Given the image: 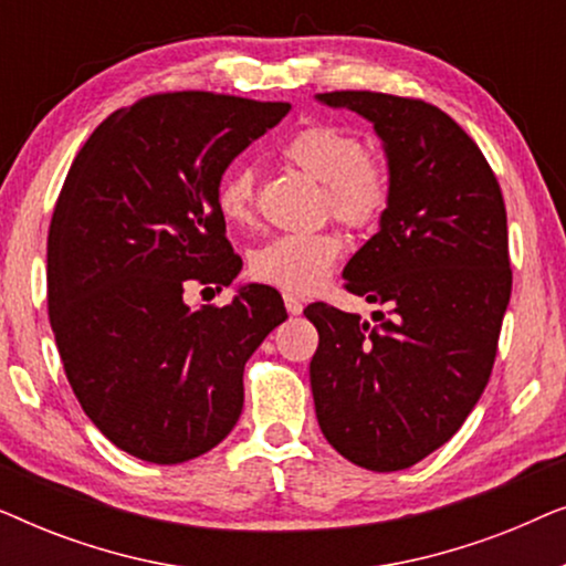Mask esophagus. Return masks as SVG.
<instances>
[{"instance_id":"34e87169","label":"esophagus","mask_w":566,"mask_h":566,"mask_svg":"<svg viewBox=\"0 0 566 566\" xmlns=\"http://www.w3.org/2000/svg\"><path fill=\"white\" fill-rule=\"evenodd\" d=\"M283 304H285V308H289L291 316H298L301 312H304V304H301V301H298L296 296H293V293H285Z\"/></svg>"}]
</instances>
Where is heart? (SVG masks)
<instances>
[{
  "mask_svg": "<svg viewBox=\"0 0 566 566\" xmlns=\"http://www.w3.org/2000/svg\"><path fill=\"white\" fill-rule=\"evenodd\" d=\"M283 157L324 185L327 211L347 229H374L389 208V167L381 159L368 157L366 144L353 130L329 123L301 128L285 142ZM254 190L258 175L250 165H237L223 172L216 188V206L229 227H250ZM339 254L343 242L332 231L281 234L250 252V275L291 293H312L327 281Z\"/></svg>",
  "mask_w": 566,
  "mask_h": 566,
  "instance_id": "obj_1",
  "label": "heart"
}]
</instances>
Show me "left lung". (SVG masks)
<instances>
[{
  "mask_svg": "<svg viewBox=\"0 0 566 566\" xmlns=\"http://www.w3.org/2000/svg\"><path fill=\"white\" fill-rule=\"evenodd\" d=\"M316 99L374 123L391 175L378 231L343 270L374 322L327 304L308 376L324 438L370 471L415 467L461 428L490 381L513 273L507 213L484 154L440 107L384 92Z\"/></svg>",
  "mask_w": 566,
  "mask_h": 566,
  "instance_id": "obj_1",
  "label": "left lung"
}]
</instances>
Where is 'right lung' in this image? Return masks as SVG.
Instances as JSON below:
<instances>
[{
	"mask_svg": "<svg viewBox=\"0 0 566 566\" xmlns=\"http://www.w3.org/2000/svg\"><path fill=\"white\" fill-rule=\"evenodd\" d=\"M289 111L151 95L99 123L69 169L49 229L51 329L84 415L136 459L182 463L219 446L242 415L244 363L289 316L258 283L221 308L182 298L242 270L216 188Z\"/></svg>",
	"mask_w": 566,
	"mask_h": 566,
	"instance_id": "add662e5",
	"label": "right lung"
}]
</instances>
